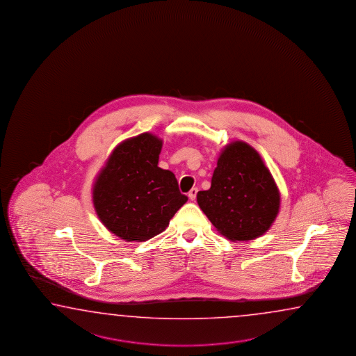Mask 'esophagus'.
Wrapping results in <instances>:
<instances>
[{
    "label": "esophagus",
    "instance_id": "esophagus-1",
    "mask_svg": "<svg viewBox=\"0 0 356 356\" xmlns=\"http://www.w3.org/2000/svg\"><path fill=\"white\" fill-rule=\"evenodd\" d=\"M197 192H198V189L197 188H192L191 189V191H189L188 197L191 201H195V195H197Z\"/></svg>",
    "mask_w": 356,
    "mask_h": 356
}]
</instances>
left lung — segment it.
Returning <instances> with one entry per match:
<instances>
[{
  "label": "left lung",
  "instance_id": "left-lung-1",
  "mask_svg": "<svg viewBox=\"0 0 356 356\" xmlns=\"http://www.w3.org/2000/svg\"><path fill=\"white\" fill-rule=\"evenodd\" d=\"M197 202L216 230L231 241H248L270 229L280 207V193L258 152L244 141L223 147L211 188Z\"/></svg>",
  "mask_w": 356,
  "mask_h": 356
}]
</instances>
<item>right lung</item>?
Wrapping results in <instances>:
<instances>
[{"instance_id":"add662e5","label":"right lung","mask_w":356,"mask_h":356,"mask_svg":"<svg viewBox=\"0 0 356 356\" xmlns=\"http://www.w3.org/2000/svg\"><path fill=\"white\" fill-rule=\"evenodd\" d=\"M163 141L140 134L113 149L92 189L106 229L126 241H147L165 230L188 201L170 170L158 167Z\"/></svg>"}]
</instances>
